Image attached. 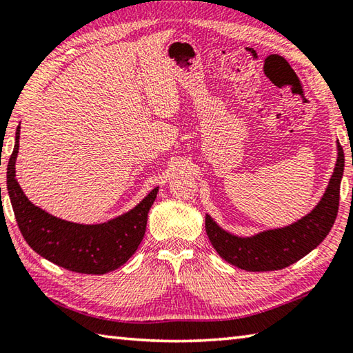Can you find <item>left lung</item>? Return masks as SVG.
<instances>
[{
    "label": "left lung",
    "instance_id": "obj_1",
    "mask_svg": "<svg viewBox=\"0 0 353 353\" xmlns=\"http://www.w3.org/2000/svg\"><path fill=\"white\" fill-rule=\"evenodd\" d=\"M344 172V153L336 141V162L321 199L312 210L294 223L237 236L223 230L208 212L205 228L214 250L228 263L243 271H277L295 263L314 251L334 226L340 202V185Z\"/></svg>",
    "mask_w": 353,
    "mask_h": 353
}]
</instances>
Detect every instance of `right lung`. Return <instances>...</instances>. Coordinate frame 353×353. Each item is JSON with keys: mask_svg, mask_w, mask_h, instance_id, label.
<instances>
[{"mask_svg": "<svg viewBox=\"0 0 353 353\" xmlns=\"http://www.w3.org/2000/svg\"><path fill=\"white\" fill-rule=\"evenodd\" d=\"M19 125L7 165V192L21 234L32 250L52 263L81 274H107L121 268L141 245L159 186L127 212L102 223H74L33 205L17 181Z\"/></svg>", "mask_w": 353, "mask_h": 353, "instance_id": "1", "label": "right lung"}]
</instances>
